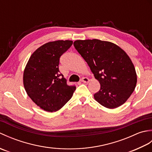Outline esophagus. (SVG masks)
I'll list each match as a JSON object with an SVG mask.
<instances>
[{"label":"esophagus","mask_w":152,"mask_h":152,"mask_svg":"<svg viewBox=\"0 0 152 152\" xmlns=\"http://www.w3.org/2000/svg\"><path fill=\"white\" fill-rule=\"evenodd\" d=\"M81 82H83V83H88L89 82V80L88 78H82L81 79Z\"/></svg>","instance_id":"1"}]
</instances>
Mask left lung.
<instances>
[{
  "label": "left lung",
  "instance_id": "left-lung-1",
  "mask_svg": "<svg viewBox=\"0 0 152 152\" xmlns=\"http://www.w3.org/2000/svg\"><path fill=\"white\" fill-rule=\"evenodd\" d=\"M74 46L101 84L94 94L96 101L108 108L125 103L137 82L136 70L127 54L117 45L97 39L76 40Z\"/></svg>",
  "mask_w": 152,
  "mask_h": 152
}]
</instances>
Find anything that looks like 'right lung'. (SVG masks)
Returning a JSON list of instances; mask_svg holds the SVG:
<instances>
[{
	"mask_svg": "<svg viewBox=\"0 0 152 152\" xmlns=\"http://www.w3.org/2000/svg\"><path fill=\"white\" fill-rule=\"evenodd\" d=\"M72 40H57L44 44L28 59L23 73L27 95L44 110H59L72 97L75 86L66 84L60 73V57L72 45Z\"/></svg>",
	"mask_w": 152,
	"mask_h": 152,
	"instance_id": "1",
	"label": "right lung"
}]
</instances>
